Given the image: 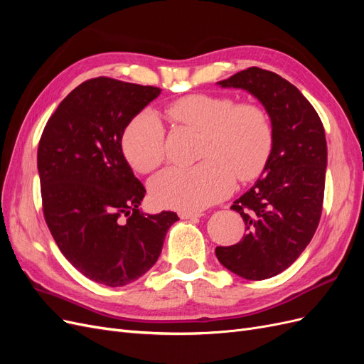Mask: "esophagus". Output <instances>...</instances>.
<instances>
[{
  "label": "esophagus",
  "instance_id": "esophagus-1",
  "mask_svg": "<svg viewBox=\"0 0 364 364\" xmlns=\"http://www.w3.org/2000/svg\"><path fill=\"white\" fill-rule=\"evenodd\" d=\"M203 215L202 211H182L179 213V217L183 220H194V218H200Z\"/></svg>",
  "mask_w": 364,
  "mask_h": 364
}]
</instances>
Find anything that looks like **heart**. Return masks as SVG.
I'll return each mask as SVG.
<instances>
[{"instance_id": "b5f03b06", "label": "heart", "mask_w": 364, "mask_h": 364, "mask_svg": "<svg viewBox=\"0 0 364 364\" xmlns=\"http://www.w3.org/2000/svg\"><path fill=\"white\" fill-rule=\"evenodd\" d=\"M176 124L202 132L199 164L162 171L150 183L156 205L199 211L222 200L238 182L255 181L266 168L273 129L264 107L229 95L190 94L165 106ZM123 153L139 173H151L165 159V130L156 114L142 112L123 135Z\"/></svg>"}]
</instances>
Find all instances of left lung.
Listing matches in <instances>:
<instances>
[{"mask_svg": "<svg viewBox=\"0 0 364 364\" xmlns=\"http://www.w3.org/2000/svg\"><path fill=\"white\" fill-rule=\"evenodd\" d=\"M255 95L272 119L273 146L261 178L230 209L246 234L234 246H218L223 266L245 279L274 277L299 258L321 222L325 171V129L313 105L294 85L258 67L218 82Z\"/></svg>", "mask_w": 364, "mask_h": 364, "instance_id": "obj_1", "label": "left lung"}]
</instances>
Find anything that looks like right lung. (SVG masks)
Here are the masks:
<instances>
[{"mask_svg": "<svg viewBox=\"0 0 364 364\" xmlns=\"http://www.w3.org/2000/svg\"><path fill=\"white\" fill-rule=\"evenodd\" d=\"M161 94L95 77L63 98L38 147L42 211L58 247L86 278L109 287L134 282L161 255L179 217L139 211L146 188L121 150L124 129Z\"/></svg>", "mask_w": 364, "mask_h": 364, "instance_id": "1", "label": "right lung"}]
</instances>
